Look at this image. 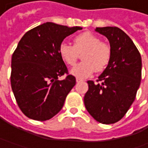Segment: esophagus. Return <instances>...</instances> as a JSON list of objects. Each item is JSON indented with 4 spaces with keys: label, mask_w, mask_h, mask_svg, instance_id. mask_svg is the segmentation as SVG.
<instances>
[{
    "label": "esophagus",
    "mask_w": 148,
    "mask_h": 148,
    "mask_svg": "<svg viewBox=\"0 0 148 148\" xmlns=\"http://www.w3.org/2000/svg\"><path fill=\"white\" fill-rule=\"evenodd\" d=\"M83 82L82 79H80V78H78V77H77V82Z\"/></svg>",
    "instance_id": "esophagus-1"
}]
</instances>
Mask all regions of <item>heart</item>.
Masks as SVG:
<instances>
[{
  "label": "heart",
  "mask_w": 148,
  "mask_h": 148,
  "mask_svg": "<svg viewBox=\"0 0 148 148\" xmlns=\"http://www.w3.org/2000/svg\"><path fill=\"white\" fill-rule=\"evenodd\" d=\"M82 55L83 61L71 69V74L78 78H86L95 70L100 71L108 66L111 58V48L108 43L101 42L99 38L90 32L80 34L73 38V46L66 43L60 44V56L67 65L74 66Z\"/></svg>",
  "instance_id": "b5f03b06"
}]
</instances>
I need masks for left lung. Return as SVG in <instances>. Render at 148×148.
<instances>
[{"mask_svg":"<svg viewBox=\"0 0 148 148\" xmlns=\"http://www.w3.org/2000/svg\"><path fill=\"white\" fill-rule=\"evenodd\" d=\"M108 38L111 58L96 80L88 81L84 104L98 122L110 124L126 114L136 98L142 78V59L132 39L118 27L96 28Z\"/></svg>","mask_w":148,"mask_h":148,"instance_id":"left-lung-1","label":"left lung"}]
</instances>
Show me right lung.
I'll list each match as a JSON object with an SVG mask.
<instances>
[{"instance_id":"right-lung-1","label":"right lung","mask_w":148,"mask_h":148,"mask_svg":"<svg viewBox=\"0 0 148 148\" xmlns=\"http://www.w3.org/2000/svg\"><path fill=\"white\" fill-rule=\"evenodd\" d=\"M82 29L51 22L26 32L11 58L10 84L20 110L29 119L45 121L55 116L76 85L58 49L66 36ZM64 74V80L58 78Z\"/></svg>"}]
</instances>
